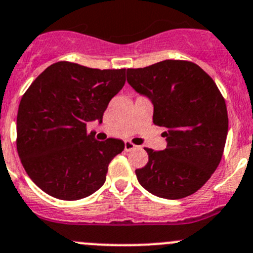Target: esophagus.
<instances>
[{
	"instance_id": "esophagus-1",
	"label": "esophagus",
	"mask_w": 253,
	"mask_h": 253,
	"mask_svg": "<svg viewBox=\"0 0 253 253\" xmlns=\"http://www.w3.org/2000/svg\"><path fill=\"white\" fill-rule=\"evenodd\" d=\"M136 144H133L132 143V142H129V141H126L125 142V151L126 152H129V151H132V149H134L136 148Z\"/></svg>"
}]
</instances>
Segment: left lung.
I'll use <instances>...</instances> for the list:
<instances>
[{
	"instance_id": "8db88e82",
	"label": "left lung",
	"mask_w": 253,
	"mask_h": 253,
	"mask_svg": "<svg viewBox=\"0 0 253 253\" xmlns=\"http://www.w3.org/2000/svg\"><path fill=\"white\" fill-rule=\"evenodd\" d=\"M127 83L153 104V124L166 127L167 148L148 153L136 169L139 184L164 199L199 190L221 161L229 119L214 80L192 61L163 60L127 69Z\"/></svg>"
}]
</instances>
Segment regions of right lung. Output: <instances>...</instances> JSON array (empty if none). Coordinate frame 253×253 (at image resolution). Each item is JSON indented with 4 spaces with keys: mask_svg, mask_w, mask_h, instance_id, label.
I'll return each mask as SVG.
<instances>
[{
    "mask_svg": "<svg viewBox=\"0 0 253 253\" xmlns=\"http://www.w3.org/2000/svg\"><path fill=\"white\" fill-rule=\"evenodd\" d=\"M126 69H92L58 61L22 96L17 115V152L38 188L61 200L99 190L107 168L121 153V139H95L87 122H102L110 100L124 87Z\"/></svg>",
    "mask_w": 253,
    "mask_h": 253,
    "instance_id": "1",
    "label": "right lung"
}]
</instances>
